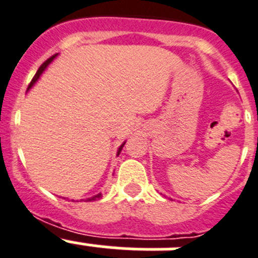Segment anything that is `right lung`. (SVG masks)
<instances>
[{"label": "right lung", "mask_w": 258, "mask_h": 258, "mask_svg": "<svg viewBox=\"0 0 258 258\" xmlns=\"http://www.w3.org/2000/svg\"><path fill=\"white\" fill-rule=\"evenodd\" d=\"M56 56H57V53H56V55L52 56V57H49V59L47 60V61L43 62L42 66H40V68L38 69V72H36L35 76H34V79H32L31 82H30V85H29V88H27V90H30V89H31L32 86L35 85L36 81H38V80H39V77H40V76H42V73L44 72L45 69H47V67H48L49 64H51V62L56 59ZM124 144H125V142L122 143V144L119 146L118 151H116V156H119V153H120V151H122V148H123V146H124ZM101 197H102V194L99 192V194H96V196H93V197H90V198L86 199V202H92V201H96V199H99V198H101Z\"/></svg>", "instance_id": "obj_1"}]
</instances>
